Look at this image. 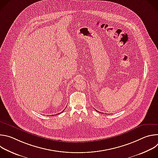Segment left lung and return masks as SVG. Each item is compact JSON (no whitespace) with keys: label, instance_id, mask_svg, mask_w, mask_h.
Instances as JSON below:
<instances>
[{"label":"left lung","instance_id":"obj_1","mask_svg":"<svg viewBox=\"0 0 158 158\" xmlns=\"http://www.w3.org/2000/svg\"><path fill=\"white\" fill-rule=\"evenodd\" d=\"M95 110H96V109H95ZM96 110V111H98V110Z\"/></svg>","mask_w":158,"mask_h":158}]
</instances>
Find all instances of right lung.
Instances as JSON below:
<instances>
[{
  "mask_svg": "<svg viewBox=\"0 0 158 158\" xmlns=\"http://www.w3.org/2000/svg\"><path fill=\"white\" fill-rule=\"evenodd\" d=\"M63 111H64V110H63Z\"/></svg>",
  "mask_w": 158,
  "mask_h": 158,
  "instance_id": "add662e5",
  "label": "right lung"
}]
</instances>
